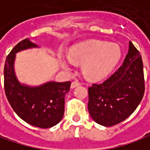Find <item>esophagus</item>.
I'll return each mask as SVG.
<instances>
[{"label": "esophagus", "instance_id": "1", "mask_svg": "<svg viewBox=\"0 0 150 150\" xmlns=\"http://www.w3.org/2000/svg\"><path fill=\"white\" fill-rule=\"evenodd\" d=\"M79 85H80V83L78 81H73L72 83H71V88L74 89V88H76V87H77Z\"/></svg>", "mask_w": 150, "mask_h": 150}]
</instances>
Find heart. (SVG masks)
<instances>
[{
    "mask_svg": "<svg viewBox=\"0 0 150 150\" xmlns=\"http://www.w3.org/2000/svg\"><path fill=\"white\" fill-rule=\"evenodd\" d=\"M121 49L117 44L92 40L74 45L70 58L61 59L64 68H69L74 61L83 62L82 70L84 76L94 81H100L112 74L121 58Z\"/></svg>",
    "mask_w": 150,
    "mask_h": 150,
    "instance_id": "1",
    "label": "heart"
}]
</instances>
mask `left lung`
Returning <instances> with one entry per match:
<instances>
[{"mask_svg": "<svg viewBox=\"0 0 150 150\" xmlns=\"http://www.w3.org/2000/svg\"><path fill=\"white\" fill-rule=\"evenodd\" d=\"M144 91L142 56L130 41L122 66L105 82L89 87V112L99 125H117L135 111Z\"/></svg>", "mask_w": 150, "mask_h": 150, "instance_id": "obj_1", "label": "left lung"}]
</instances>
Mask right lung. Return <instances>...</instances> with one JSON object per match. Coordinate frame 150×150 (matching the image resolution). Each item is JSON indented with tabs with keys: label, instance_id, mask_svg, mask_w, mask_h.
Instances as JSON below:
<instances>
[{
	"label": "right lung",
	"instance_id": "add662e5",
	"mask_svg": "<svg viewBox=\"0 0 150 150\" xmlns=\"http://www.w3.org/2000/svg\"><path fill=\"white\" fill-rule=\"evenodd\" d=\"M34 47L38 45L25 38L11 50L4 66V89L11 107L23 120L37 127L49 128L62 120L65 96L71 82H48L35 87L22 84L15 74L16 54Z\"/></svg>",
	"mask_w": 150,
	"mask_h": 150
}]
</instances>
